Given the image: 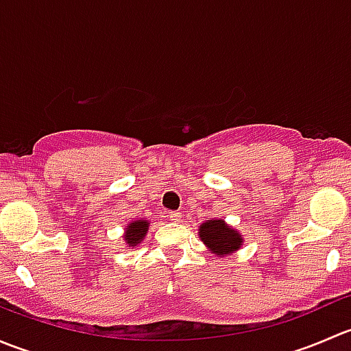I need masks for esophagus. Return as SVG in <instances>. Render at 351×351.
I'll use <instances>...</instances> for the list:
<instances>
[{
	"label": "esophagus",
	"mask_w": 351,
	"mask_h": 351,
	"mask_svg": "<svg viewBox=\"0 0 351 351\" xmlns=\"http://www.w3.org/2000/svg\"><path fill=\"white\" fill-rule=\"evenodd\" d=\"M166 217H168L169 221H175V222H178L180 219H182V214H180L178 210H169V212H166Z\"/></svg>",
	"instance_id": "34e87169"
}]
</instances>
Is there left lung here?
I'll return each instance as SVG.
<instances>
[{
	"label": "left lung",
	"instance_id": "8db88e82",
	"mask_svg": "<svg viewBox=\"0 0 351 351\" xmlns=\"http://www.w3.org/2000/svg\"><path fill=\"white\" fill-rule=\"evenodd\" d=\"M200 238L215 254H228L241 246L238 231L228 228L224 221H207L200 226Z\"/></svg>",
	"mask_w": 351,
	"mask_h": 351
}]
</instances>
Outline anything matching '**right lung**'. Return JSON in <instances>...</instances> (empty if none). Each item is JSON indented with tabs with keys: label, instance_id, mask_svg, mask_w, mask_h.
Masks as SVG:
<instances>
[{
	"label": "right lung",
	"instance_id": "obj_1",
	"mask_svg": "<svg viewBox=\"0 0 351 351\" xmlns=\"http://www.w3.org/2000/svg\"><path fill=\"white\" fill-rule=\"evenodd\" d=\"M147 222L146 221H136V222H130L127 226V232H125V241L129 246H136L137 243L143 241V238L146 236L147 231Z\"/></svg>",
	"mask_w": 351,
	"mask_h": 351
}]
</instances>
